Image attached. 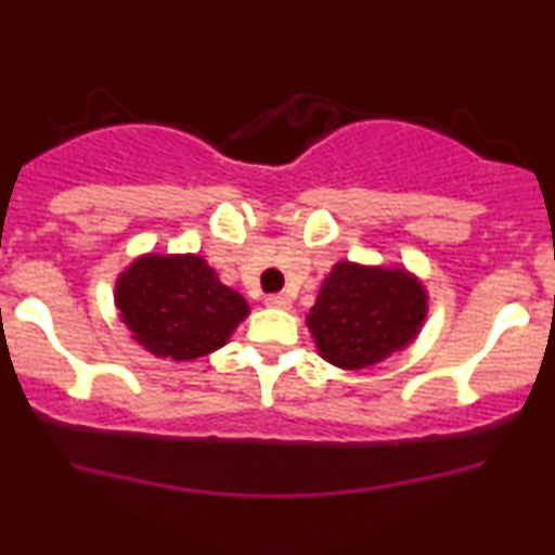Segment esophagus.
<instances>
[{
  "mask_svg": "<svg viewBox=\"0 0 555 555\" xmlns=\"http://www.w3.org/2000/svg\"><path fill=\"white\" fill-rule=\"evenodd\" d=\"M266 305L279 307V310H286V307L292 305V299L286 295H269V297H266Z\"/></svg>",
  "mask_w": 555,
  "mask_h": 555,
  "instance_id": "34e87169",
  "label": "esophagus"
}]
</instances>
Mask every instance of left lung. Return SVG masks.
<instances>
[{"label":"left lung","mask_w":555,"mask_h":555,"mask_svg":"<svg viewBox=\"0 0 555 555\" xmlns=\"http://www.w3.org/2000/svg\"><path fill=\"white\" fill-rule=\"evenodd\" d=\"M424 318L426 292L409 271L341 260L320 286L307 328L325 362L364 370L409 346Z\"/></svg>","instance_id":"obj_1"}]
</instances>
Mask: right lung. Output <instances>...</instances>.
<instances>
[{
    "label": "right lung",
    "mask_w": 555,
    "mask_h": 555,
    "mask_svg": "<svg viewBox=\"0 0 555 555\" xmlns=\"http://www.w3.org/2000/svg\"><path fill=\"white\" fill-rule=\"evenodd\" d=\"M116 305L155 357L189 362L227 344L250 307L202 256H144L116 282Z\"/></svg>",
    "instance_id": "right-lung-1"
}]
</instances>
